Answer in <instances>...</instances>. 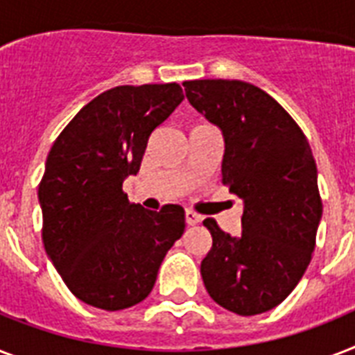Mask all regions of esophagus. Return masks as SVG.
<instances>
[{
  "mask_svg": "<svg viewBox=\"0 0 355 355\" xmlns=\"http://www.w3.org/2000/svg\"><path fill=\"white\" fill-rule=\"evenodd\" d=\"M186 223H188L189 227H193V225L200 223V216L199 214H195L193 210H186Z\"/></svg>",
  "mask_w": 355,
  "mask_h": 355,
  "instance_id": "esophagus-1",
  "label": "esophagus"
}]
</instances>
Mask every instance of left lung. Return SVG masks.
Here are the masks:
<instances>
[{
	"instance_id": "8db88e82",
	"label": "left lung",
	"mask_w": 355,
	"mask_h": 355,
	"mask_svg": "<svg viewBox=\"0 0 355 355\" xmlns=\"http://www.w3.org/2000/svg\"><path fill=\"white\" fill-rule=\"evenodd\" d=\"M188 101L225 138L223 184L243 200V230L206 219V291L232 313L258 315L286 300L311 261L322 199L309 141L280 103L243 80H186Z\"/></svg>"
}]
</instances>
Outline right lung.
<instances>
[{
    "label": "right lung",
    "instance_id": "add662e5",
    "mask_svg": "<svg viewBox=\"0 0 355 355\" xmlns=\"http://www.w3.org/2000/svg\"><path fill=\"white\" fill-rule=\"evenodd\" d=\"M184 99L177 83L116 86L77 112L55 139L38 184L42 241L75 297L118 311L141 302L184 232V208L130 202L149 136Z\"/></svg>",
    "mask_w": 355,
    "mask_h": 355
}]
</instances>
